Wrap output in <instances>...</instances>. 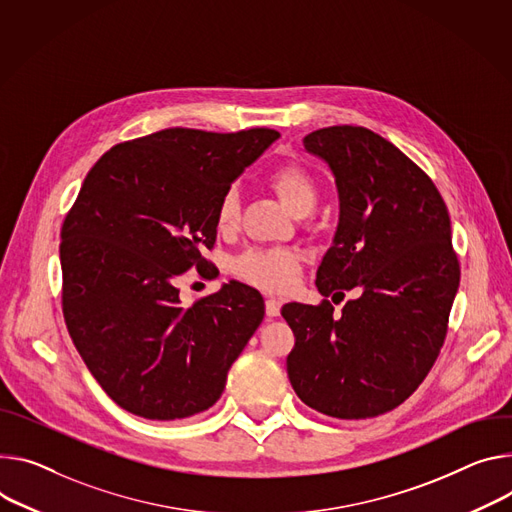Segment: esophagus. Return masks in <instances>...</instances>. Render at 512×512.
Here are the masks:
<instances>
[{
	"label": "esophagus",
	"instance_id": "1",
	"mask_svg": "<svg viewBox=\"0 0 512 512\" xmlns=\"http://www.w3.org/2000/svg\"><path fill=\"white\" fill-rule=\"evenodd\" d=\"M280 310H282V302L280 300H275V298H267L265 300V312H267L269 318L280 316Z\"/></svg>",
	"mask_w": 512,
	"mask_h": 512
}]
</instances>
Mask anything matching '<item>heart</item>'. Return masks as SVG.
Instances as JSON below:
<instances>
[{"label":"heart","mask_w":512,"mask_h":512,"mask_svg":"<svg viewBox=\"0 0 512 512\" xmlns=\"http://www.w3.org/2000/svg\"><path fill=\"white\" fill-rule=\"evenodd\" d=\"M271 190L282 204L298 218L308 216L318 200V185L314 177L300 165L288 163L269 175ZM216 228L220 232L235 230L239 222V200L235 192H226L216 206ZM302 271L300 255L282 249H253L235 261V273L257 288L269 292H284L292 288Z\"/></svg>","instance_id":"1"}]
</instances>
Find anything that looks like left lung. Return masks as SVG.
<instances>
[{
  "instance_id": "1",
  "label": "left lung",
  "mask_w": 512,
  "mask_h": 512,
  "mask_svg": "<svg viewBox=\"0 0 512 512\" xmlns=\"http://www.w3.org/2000/svg\"><path fill=\"white\" fill-rule=\"evenodd\" d=\"M306 153L329 165L339 224L316 288L333 304L290 302L288 378L298 398L335 418H371L402 404L433 367L459 288L447 206L431 177L363 126L304 136Z\"/></svg>"
}]
</instances>
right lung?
Wrapping results in <instances>:
<instances>
[{"instance_id": "1", "label": "right lung", "mask_w": 512, "mask_h": 512, "mask_svg": "<svg viewBox=\"0 0 512 512\" xmlns=\"http://www.w3.org/2000/svg\"><path fill=\"white\" fill-rule=\"evenodd\" d=\"M271 128H165L112 147L87 173L61 230L63 314L91 376L124 410L175 421L208 410L265 316L230 280L183 306L177 284L216 241V206Z\"/></svg>"}]
</instances>
